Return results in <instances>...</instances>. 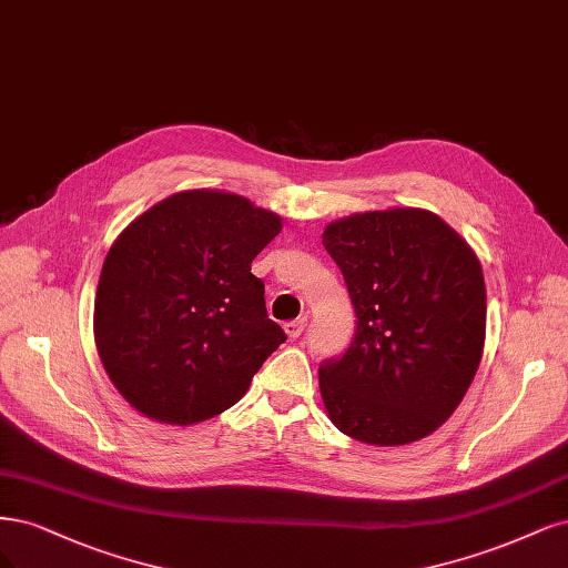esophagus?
Segmentation results:
<instances>
[{
  "instance_id": "obj_1",
  "label": "esophagus",
  "mask_w": 568,
  "mask_h": 568,
  "mask_svg": "<svg viewBox=\"0 0 568 568\" xmlns=\"http://www.w3.org/2000/svg\"><path fill=\"white\" fill-rule=\"evenodd\" d=\"M283 327H285V333H287V337H290V339H297V337L304 333V327H306V318L287 321Z\"/></svg>"
}]
</instances>
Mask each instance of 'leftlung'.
<instances>
[{"instance_id": "obj_1", "label": "left lung", "mask_w": 568, "mask_h": 568, "mask_svg": "<svg viewBox=\"0 0 568 568\" xmlns=\"http://www.w3.org/2000/svg\"><path fill=\"white\" fill-rule=\"evenodd\" d=\"M356 311V335L318 368L333 425L404 446L442 427L477 375L486 285L474 250L417 207L361 212L323 231Z\"/></svg>"}]
</instances>
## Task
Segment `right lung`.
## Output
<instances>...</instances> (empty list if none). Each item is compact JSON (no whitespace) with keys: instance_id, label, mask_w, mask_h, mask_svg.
<instances>
[{"instance_id":"obj_1","label":"right lung","mask_w":568,"mask_h":568,"mask_svg":"<svg viewBox=\"0 0 568 568\" xmlns=\"http://www.w3.org/2000/svg\"><path fill=\"white\" fill-rule=\"evenodd\" d=\"M278 214L226 191H181L126 226L101 268L94 339L103 368L141 415L195 425L241 400L285 342L252 260Z\"/></svg>"}]
</instances>
